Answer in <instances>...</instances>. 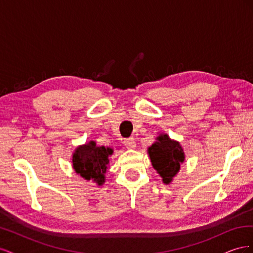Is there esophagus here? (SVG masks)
Wrapping results in <instances>:
<instances>
[{
  "mask_svg": "<svg viewBox=\"0 0 253 253\" xmlns=\"http://www.w3.org/2000/svg\"><path fill=\"white\" fill-rule=\"evenodd\" d=\"M125 145L127 148V149H135L136 148V141H135V138H127V139H125L124 141Z\"/></svg>",
  "mask_w": 253,
  "mask_h": 253,
  "instance_id": "34e87169",
  "label": "esophagus"
}]
</instances>
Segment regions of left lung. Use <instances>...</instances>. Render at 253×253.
I'll use <instances>...</instances> for the list:
<instances>
[{
    "label": "left lung",
    "mask_w": 253,
    "mask_h": 253,
    "mask_svg": "<svg viewBox=\"0 0 253 253\" xmlns=\"http://www.w3.org/2000/svg\"><path fill=\"white\" fill-rule=\"evenodd\" d=\"M148 151L152 165L163 177V181L165 183L171 182L185 159L180 144L171 140L168 135H159L157 141L153 143Z\"/></svg>",
    "instance_id": "8db88e82"
}]
</instances>
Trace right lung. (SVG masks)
Instances as JSON below:
<instances>
[{"mask_svg": "<svg viewBox=\"0 0 253 253\" xmlns=\"http://www.w3.org/2000/svg\"><path fill=\"white\" fill-rule=\"evenodd\" d=\"M113 150L97 147L94 141L81 145L73 155V167L76 173L87 180L93 179L99 186L104 182V174L109 164V156Z\"/></svg>", "mask_w": 253, "mask_h": 253, "instance_id": "obj_1", "label": "right lung"}]
</instances>
